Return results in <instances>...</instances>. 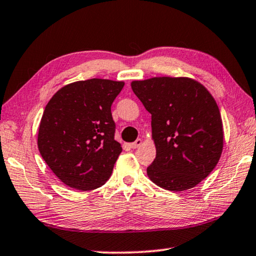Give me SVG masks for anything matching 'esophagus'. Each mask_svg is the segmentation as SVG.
<instances>
[{
	"mask_svg": "<svg viewBox=\"0 0 256 256\" xmlns=\"http://www.w3.org/2000/svg\"><path fill=\"white\" fill-rule=\"evenodd\" d=\"M142 141L141 138H138V140L136 141V142H133V144H130V148H132V149H136V148H138V146H140L141 144H142Z\"/></svg>",
	"mask_w": 256,
	"mask_h": 256,
	"instance_id": "1",
	"label": "esophagus"
}]
</instances>
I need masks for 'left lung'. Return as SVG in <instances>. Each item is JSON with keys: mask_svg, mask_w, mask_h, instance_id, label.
<instances>
[{"mask_svg": "<svg viewBox=\"0 0 256 256\" xmlns=\"http://www.w3.org/2000/svg\"><path fill=\"white\" fill-rule=\"evenodd\" d=\"M151 114L156 158L146 174L162 188L180 192L214 170L224 148L219 107L204 86L186 76L131 82Z\"/></svg>", "mask_w": 256, "mask_h": 256, "instance_id": "left-lung-1", "label": "left lung"}]
</instances>
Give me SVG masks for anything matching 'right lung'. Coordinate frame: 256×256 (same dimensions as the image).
Wrapping results in <instances>:
<instances>
[{
    "mask_svg": "<svg viewBox=\"0 0 256 256\" xmlns=\"http://www.w3.org/2000/svg\"><path fill=\"white\" fill-rule=\"evenodd\" d=\"M123 81L89 79L56 92L42 112L37 144L42 159L68 188L92 190L112 175L122 152L110 106Z\"/></svg>",
    "mask_w": 256,
    "mask_h": 256,
    "instance_id": "right-lung-1",
    "label": "right lung"
}]
</instances>
